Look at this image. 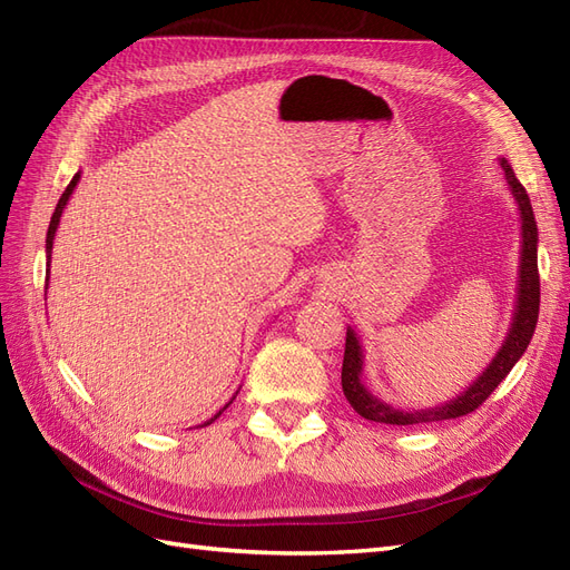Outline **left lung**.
Here are the masks:
<instances>
[{
  "instance_id": "obj_1",
  "label": "left lung",
  "mask_w": 570,
  "mask_h": 570,
  "mask_svg": "<svg viewBox=\"0 0 570 570\" xmlns=\"http://www.w3.org/2000/svg\"><path fill=\"white\" fill-rule=\"evenodd\" d=\"M504 168V176L509 183L511 195L519 204L521 214V264H519V287H515V306L509 333L502 342V347L494 354L475 381L465 387L454 400L421 409V411H402L394 409L387 402L377 400L371 390L361 381L364 373V350L352 327H347V342H344V361H342V392L347 402L354 406L358 416H364L375 423H390V425H416V423H435L446 419H459L465 413L475 411L488 396L497 390V385L504 381L509 371L515 366V361L523 356L528 344L532 340L534 325H538L540 314V273H538V223H534L532 204L525 193V187L513 176V168L507 159L499 161Z\"/></svg>"
}]
</instances>
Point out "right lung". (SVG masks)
<instances>
[{"label":"right lung","mask_w":570,"mask_h":570,"mask_svg":"<svg viewBox=\"0 0 570 570\" xmlns=\"http://www.w3.org/2000/svg\"><path fill=\"white\" fill-rule=\"evenodd\" d=\"M78 180H80V174H76L73 176V180L68 183V187L63 189V195H61V199H59V204H57V209H55V214H51V220H49V230H47V283H49V262H51V245H55V235H57V228H59V220H61V214H63V209H66V204H68V199H71V195H73V189H76V185H78ZM237 394V392H235ZM235 394H233V400H235ZM233 400L223 406L216 416H212L209 421H204L202 423V428L204 425H212L223 411H226L230 404H233Z\"/></svg>","instance_id":"add662e5"}]
</instances>
